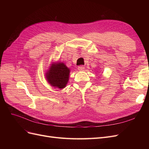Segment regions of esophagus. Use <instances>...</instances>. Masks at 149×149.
<instances>
[{"label":"esophagus","instance_id":"esophagus-1","mask_svg":"<svg viewBox=\"0 0 149 149\" xmlns=\"http://www.w3.org/2000/svg\"><path fill=\"white\" fill-rule=\"evenodd\" d=\"M84 68H85L84 66H83V65L79 66H78V69L79 71H83V70H84Z\"/></svg>","mask_w":149,"mask_h":149}]
</instances>
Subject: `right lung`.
<instances>
[{"mask_svg":"<svg viewBox=\"0 0 149 149\" xmlns=\"http://www.w3.org/2000/svg\"><path fill=\"white\" fill-rule=\"evenodd\" d=\"M70 70L63 63H53L45 73L46 78L52 86L63 89L68 82Z\"/></svg>","mask_w":149,"mask_h":149,"instance_id":"1","label":"right lung"}]
</instances>
